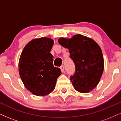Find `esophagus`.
Masks as SVG:
<instances>
[{"instance_id":"obj_1","label":"esophagus","mask_w":121,"mask_h":121,"mask_svg":"<svg viewBox=\"0 0 121 121\" xmlns=\"http://www.w3.org/2000/svg\"><path fill=\"white\" fill-rule=\"evenodd\" d=\"M60 69H61V70L62 72H64V69H65L64 66H63V65H62V66H61Z\"/></svg>"}]
</instances>
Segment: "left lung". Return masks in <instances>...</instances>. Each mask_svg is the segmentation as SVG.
<instances>
[{
  "label": "left lung",
  "mask_w": 121,
  "mask_h": 121,
  "mask_svg": "<svg viewBox=\"0 0 121 121\" xmlns=\"http://www.w3.org/2000/svg\"><path fill=\"white\" fill-rule=\"evenodd\" d=\"M58 41L69 49L70 57L75 64V73L70 78L75 89L83 93L92 91L99 83L104 72L100 47L94 40L80 34L70 39L61 37Z\"/></svg>",
  "instance_id": "left-lung-1"
}]
</instances>
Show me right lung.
<instances>
[{
  "label": "right lung",
  "mask_w": 121,
  "mask_h": 121,
  "mask_svg": "<svg viewBox=\"0 0 121 121\" xmlns=\"http://www.w3.org/2000/svg\"><path fill=\"white\" fill-rule=\"evenodd\" d=\"M53 40L48 37L30 41L21 53L19 72L25 87L34 95L44 96L55 89L61 72L53 65L50 53Z\"/></svg>",
  "instance_id": "1"
}]
</instances>
